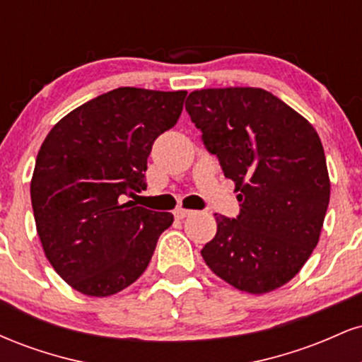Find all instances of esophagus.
<instances>
[{
    "label": "esophagus",
    "instance_id": "obj_1",
    "mask_svg": "<svg viewBox=\"0 0 362 362\" xmlns=\"http://www.w3.org/2000/svg\"><path fill=\"white\" fill-rule=\"evenodd\" d=\"M175 218L177 219H184V218H187V216H190L192 214V211H189V209H184V207H178V209H175Z\"/></svg>",
    "mask_w": 362,
    "mask_h": 362
}]
</instances>
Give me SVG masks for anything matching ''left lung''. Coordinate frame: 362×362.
<instances>
[{
  "label": "left lung",
  "instance_id": "left-lung-1",
  "mask_svg": "<svg viewBox=\"0 0 362 362\" xmlns=\"http://www.w3.org/2000/svg\"><path fill=\"white\" fill-rule=\"evenodd\" d=\"M185 110L240 192V214H216L202 259L240 291L281 288L317 247L330 201L317 131L271 91L250 86L195 90Z\"/></svg>",
  "mask_w": 362,
  "mask_h": 362
}]
</instances>
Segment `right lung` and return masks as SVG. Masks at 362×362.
Returning <instances> with one entry per match:
<instances>
[{"instance_id": "add662e5", "label": "right lung", "mask_w": 362, "mask_h": 362, "mask_svg": "<svg viewBox=\"0 0 362 362\" xmlns=\"http://www.w3.org/2000/svg\"><path fill=\"white\" fill-rule=\"evenodd\" d=\"M187 91L122 88L69 112L40 146L30 184L37 233L51 265L86 296H110L146 271L173 214L126 197L146 190L148 156Z\"/></svg>"}]
</instances>
